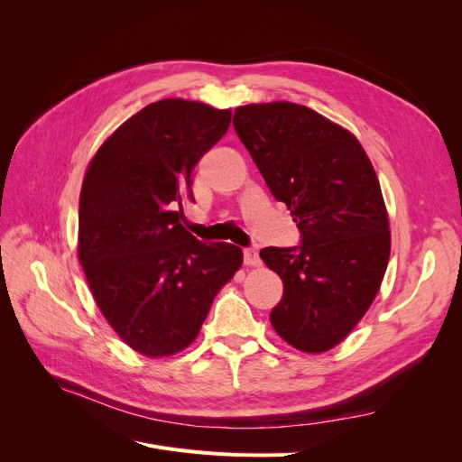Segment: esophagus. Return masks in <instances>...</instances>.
Listing matches in <instances>:
<instances>
[{"mask_svg": "<svg viewBox=\"0 0 462 462\" xmlns=\"http://www.w3.org/2000/svg\"><path fill=\"white\" fill-rule=\"evenodd\" d=\"M245 263H246V265H250V268H256V265H260V263H262V260H260L258 250H254V248H246V250H245Z\"/></svg>", "mask_w": 462, "mask_h": 462, "instance_id": "34e87169", "label": "esophagus"}]
</instances>
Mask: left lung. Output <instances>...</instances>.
<instances>
[{
	"mask_svg": "<svg viewBox=\"0 0 462 462\" xmlns=\"http://www.w3.org/2000/svg\"><path fill=\"white\" fill-rule=\"evenodd\" d=\"M233 125L302 233L300 246L260 250L283 282L272 326L299 351L326 353L368 312L387 270L391 231L380 180L356 136L306 106H241Z\"/></svg>",
	"mask_w": 462,
	"mask_h": 462,
	"instance_id": "8db88e82",
	"label": "left lung"
}]
</instances>
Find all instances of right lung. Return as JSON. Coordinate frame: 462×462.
<instances>
[{"instance_id": "1", "label": "right lung", "mask_w": 462, "mask_h": 462, "mask_svg": "<svg viewBox=\"0 0 462 462\" xmlns=\"http://www.w3.org/2000/svg\"><path fill=\"white\" fill-rule=\"evenodd\" d=\"M231 109L165 97L111 133L79 200V262L97 309L148 358L187 348L219 289L243 265L229 243H200L183 219L192 171L227 133Z\"/></svg>"}]
</instances>
